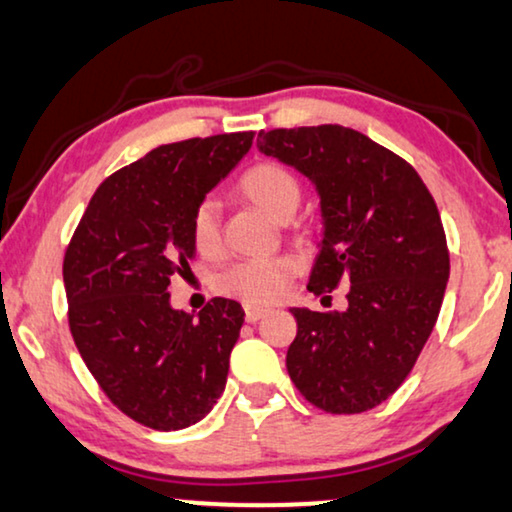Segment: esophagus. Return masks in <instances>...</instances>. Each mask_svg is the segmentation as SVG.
<instances>
[{
  "mask_svg": "<svg viewBox=\"0 0 512 512\" xmlns=\"http://www.w3.org/2000/svg\"><path fill=\"white\" fill-rule=\"evenodd\" d=\"M265 313H268V310L258 308V305H244V317H247V322H251V324L261 320Z\"/></svg>",
  "mask_w": 512,
  "mask_h": 512,
  "instance_id": "obj_1",
  "label": "esophagus"
}]
</instances>
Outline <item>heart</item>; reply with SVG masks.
I'll use <instances>...</instances> for the list:
<instances>
[{
	"instance_id": "1",
	"label": "heart",
	"mask_w": 512,
	"mask_h": 512,
	"mask_svg": "<svg viewBox=\"0 0 512 512\" xmlns=\"http://www.w3.org/2000/svg\"><path fill=\"white\" fill-rule=\"evenodd\" d=\"M237 190L275 221H289L303 197V185L294 171L272 159H265L244 171L237 181ZM294 237L301 242L305 240L303 232H294ZM190 240L204 258L221 256L223 216L214 197H202L192 209ZM298 272H301V261L294 254L242 261L216 277V291L247 305H270L287 294Z\"/></svg>"
}]
</instances>
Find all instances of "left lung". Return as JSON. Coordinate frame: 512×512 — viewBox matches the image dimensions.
Here are the masks:
<instances>
[{
    "label": "left lung",
    "mask_w": 512,
    "mask_h": 512,
    "mask_svg": "<svg viewBox=\"0 0 512 512\" xmlns=\"http://www.w3.org/2000/svg\"><path fill=\"white\" fill-rule=\"evenodd\" d=\"M258 150L313 178L324 237L308 289L348 310L294 308L287 371L327 414H362L388 400L440 315L449 249L440 211L407 159L341 124L270 129Z\"/></svg>",
    "instance_id": "8db88e82"
}]
</instances>
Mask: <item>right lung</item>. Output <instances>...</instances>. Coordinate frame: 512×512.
Wrapping results in <instances>:
<instances>
[{"label": "right lung", "instance_id": "obj_1", "mask_svg": "<svg viewBox=\"0 0 512 512\" xmlns=\"http://www.w3.org/2000/svg\"><path fill=\"white\" fill-rule=\"evenodd\" d=\"M254 131L159 145L98 185L63 256L68 324L115 407L152 430L202 421L228 378L244 310L211 298L197 317L169 305L171 277L195 258L190 214Z\"/></svg>", "mask_w": 512, "mask_h": 512}]
</instances>
